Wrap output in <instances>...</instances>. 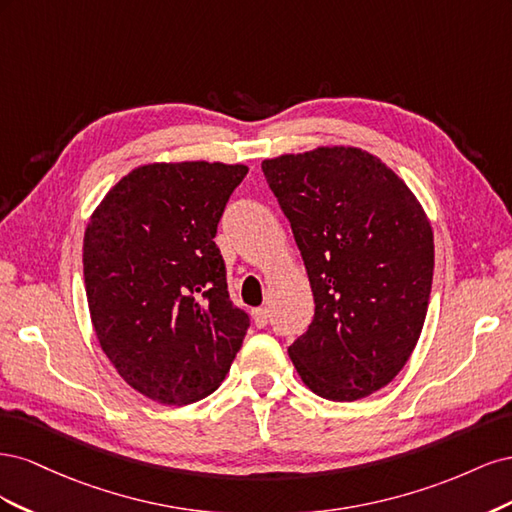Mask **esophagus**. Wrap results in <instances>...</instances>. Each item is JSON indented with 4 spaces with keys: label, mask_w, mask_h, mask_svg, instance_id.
<instances>
[{
    "label": "esophagus",
    "mask_w": 512,
    "mask_h": 512,
    "mask_svg": "<svg viewBox=\"0 0 512 512\" xmlns=\"http://www.w3.org/2000/svg\"><path fill=\"white\" fill-rule=\"evenodd\" d=\"M252 318H254V324H256L258 329L267 327V324H269V309H267V307H258V309H254V312H252Z\"/></svg>",
    "instance_id": "34e87169"
}]
</instances>
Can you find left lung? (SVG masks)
Masks as SVG:
<instances>
[{
    "label": "left lung",
    "mask_w": 512,
    "mask_h": 512,
    "mask_svg": "<svg viewBox=\"0 0 512 512\" xmlns=\"http://www.w3.org/2000/svg\"><path fill=\"white\" fill-rule=\"evenodd\" d=\"M314 292V320L288 348L301 380L331 401L389 384L421 337L433 232L408 185L376 156L318 147L262 162Z\"/></svg>",
    "instance_id": "obj_1"
}]
</instances>
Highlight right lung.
<instances>
[{
  "label": "right lung",
  "instance_id": "obj_1",
  "mask_svg": "<svg viewBox=\"0 0 512 512\" xmlns=\"http://www.w3.org/2000/svg\"><path fill=\"white\" fill-rule=\"evenodd\" d=\"M243 164L134 168L104 196L83 241L98 342L134 391L166 406L211 395L250 316L230 301L215 232Z\"/></svg>",
  "mask_w": 512,
  "mask_h": 512
}]
</instances>
